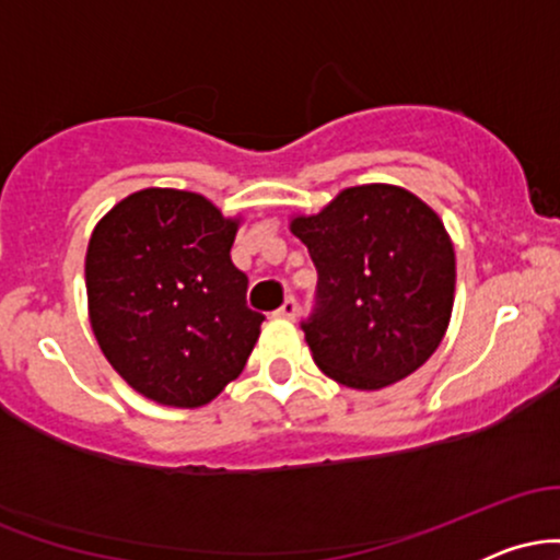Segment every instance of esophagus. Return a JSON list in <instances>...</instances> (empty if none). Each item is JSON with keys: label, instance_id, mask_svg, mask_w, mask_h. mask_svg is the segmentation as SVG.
Wrapping results in <instances>:
<instances>
[{"label": "esophagus", "instance_id": "esophagus-1", "mask_svg": "<svg viewBox=\"0 0 560 560\" xmlns=\"http://www.w3.org/2000/svg\"><path fill=\"white\" fill-rule=\"evenodd\" d=\"M276 316L279 318H287V320H294L300 316V305H298V300L294 298H287L284 300V305L279 307V313H276Z\"/></svg>", "mask_w": 560, "mask_h": 560}]
</instances>
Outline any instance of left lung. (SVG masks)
<instances>
[{"label":"left lung","instance_id":"8db88e82","mask_svg":"<svg viewBox=\"0 0 560 560\" xmlns=\"http://www.w3.org/2000/svg\"><path fill=\"white\" fill-rule=\"evenodd\" d=\"M289 231L318 271V307L302 324L313 361L337 384L389 387L421 369L445 337L455 249L442 218L395 184L342 189Z\"/></svg>","mask_w":560,"mask_h":560}]
</instances>
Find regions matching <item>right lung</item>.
Here are the masks:
<instances>
[{
	"label": "right lung",
	"mask_w": 560,
	"mask_h": 560,
	"mask_svg": "<svg viewBox=\"0 0 560 560\" xmlns=\"http://www.w3.org/2000/svg\"><path fill=\"white\" fill-rule=\"evenodd\" d=\"M242 215L197 191L139 189L100 218L86 249L89 324L131 389L202 408L242 374L260 337L231 262Z\"/></svg>",
	"instance_id": "add662e5"
}]
</instances>
